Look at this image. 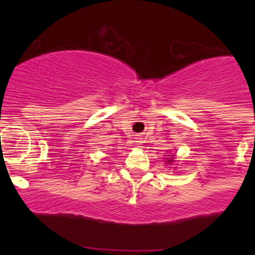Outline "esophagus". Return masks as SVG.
<instances>
[{"mask_svg":"<svg viewBox=\"0 0 255 255\" xmlns=\"http://www.w3.org/2000/svg\"><path fill=\"white\" fill-rule=\"evenodd\" d=\"M143 138H140V137H138L137 138V140H135V143H137L138 144V145H140V144H142L143 143Z\"/></svg>","mask_w":255,"mask_h":255,"instance_id":"34e87169","label":"esophagus"}]
</instances>
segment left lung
<instances>
[{
	"label": "left lung",
	"instance_id": "8db88e82",
	"mask_svg": "<svg viewBox=\"0 0 255 255\" xmlns=\"http://www.w3.org/2000/svg\"><path fill=\"white\" fill-rule=\"evenodd\" d=\"M173 161H174V160H173V159H171V158H170V159H169V160H168V163H169V164H170V163H173Z\"/></svg>",
	"mask_w": 255,
	"mask_h": 255
}]
</instances>
